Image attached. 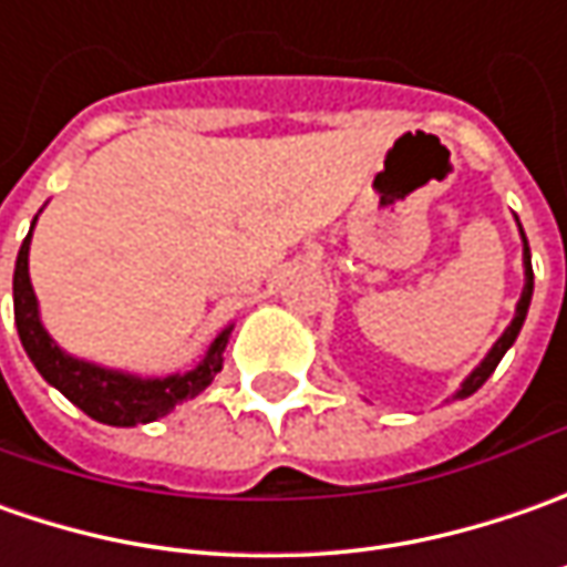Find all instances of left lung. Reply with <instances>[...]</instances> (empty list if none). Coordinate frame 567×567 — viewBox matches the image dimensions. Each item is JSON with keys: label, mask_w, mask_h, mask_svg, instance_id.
I'll return each instance as SVG.
<instances>
[{"label": "left lung", "mask_w": 567, "mask_h": 567, "mask_svg": "<svg viewBox=\"0 0 567 567\" xmlns=\"http://www.w3.org/2000/svg\"><path fill=\"white\" fill-rule=\"evenodd\" d=\"M520 228V225H517ZM520 238H524V228H520ZM530 298H534V266H530V247H527V238H524V291H520V301H517L515 307V320H512V326L498 336V342L489 348V354L480 361V367L467 377V380L461 382V389L455 392V399H467V395H474L483 382L493 377V370L498 367V361L505 358V351L515 344L517 332H520V326H524V320H527V307H530Z\"/></svg>", "instance_id": "1"}]
</instances>
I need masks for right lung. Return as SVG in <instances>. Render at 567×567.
I'll return each mask as SVG.
<instances>
[{"mask_svg": "<svg viewBox=\"0 0 567 567\" xmlns=\"http://www.w3.org/2000/svg\"><path fill=\"white\" fill-rule=\"evenodd\" d=\"M30 235H33V225H30L28 238L18 250L14 282H11L14 326H18L21 344H24L33 367L40 370V377L55 385L71 404H78L87 417L109 423V426L150 423V420L166 417L168 411H175V404L200 395L206 385L216 380V373L223 370V351L228 344V336H231V326L216 336V342L209 344L204 361L194 370L172 373V377H153V380H141V377L122 373V370H106L100 363L81 361V358H71L69 351H62L40 322L37 295H33L28 272Z\"/></svg>", "mask_w": 567, "mask_h": 567, "instance_id": "right-lung-1", "label": "right lung"}]
</instances>
